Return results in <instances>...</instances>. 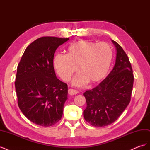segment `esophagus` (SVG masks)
Returning <instances> with one entry per match:
<instances>
[{"instance_id": "esophagus-1", "label": "esophagus", "mask_w": 150, "mask_h": 150, "mask_svg": "<svg viewBox=\"0 0 150 150\" xmlns=\"http://www.w3.org/2000/svg\"><path fill=\"white\" fill-rule=\"evenodd\" d=\"M78 92L76 90H74V89H69V90H68V94L71 95V96H72V95H76V94H78Z\"/></svg>"}]
</instances>
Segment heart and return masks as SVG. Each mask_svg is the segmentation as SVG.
<instances>
[{
    "instance_id": "1",
    "label": "heart",
    "mask_w": 150,
    "mask_h": 150,
    "mask_svg": "<svg viewBox=\"0 0 150 150\" xmlns=\"http://www.w3.org/2000/svg\"><path fill=\"white\" fill-rule=\"evenodd\" d=\"M112 51L106 42L82 40L71 44L66 55L57 54L54 59L57 73L64 81H69L77 71L79 73L72 81L75 86L93 84L105 78L110 69Z\"/></svg>"
}]
</instances>
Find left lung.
Wrapping results in <instances>:
<instances>
[{"mask_svg": "<svg viewBox=\"0 0 150 150\" xmlns=\"http://www.w3.org/2000/svg\"><path fill=\"white\" fill-rule=\"evenodd\" d=\"M112 42L116 49L114 67L96 88L84 93L87 103L84 117L95 127L117 120L129 104L132 93L134 77L129 58L120 45L113 40Z\"/></svg>", "mask_w": 150, "mask_h": 150, "instance_id": "8db88e82", "label": "left lung"}]
</instances>
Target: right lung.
I'll return each mask as SVG.
<instances>
[{"label":"right lung","mask_w":150,"mask_h":150,"mask_svg":"<svg viewBox=\"0 0 150 150\" xmlns=\"http://www.w3.org/2000/svg\"><path fill=\"white\" fill-rule=\"evenodd\" d=\"M69 38L42 37L27 47L17 66L15 87L18 106L33 123L51 126L59 121L67 99V85L57 78L53 59Z\"/></svg>","instance_id":"1"}]
</instances>
